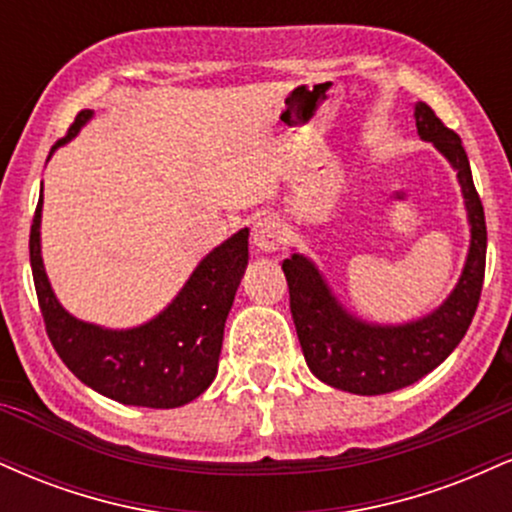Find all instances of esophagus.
Returning a JSON list of instances; mask_svg holds the SVG:
<instances>
[{"label":"esophagus","mask_w":512,"mask_h":512,"mask_svg":"<svg viewBox=\"0 0 512 512\" xmlns=\"http://www.w3.org/2000/svg\"><path fill=\"white\" fill-rule=\"evenodd\" d=\"M284 243V236H281L279 221L272 219V216H262V219L255 221L252 226V245L262 252H274L281 248Z\"/></svg>","instance_id":"1"}]
</instances>
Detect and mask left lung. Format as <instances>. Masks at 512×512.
Segmentation results:
<instances>
[{
    "mask_svg": "<svg viewBox=\"0 0 512 512\" xmlns=\"http://www.w3.org/2000/svg\"><path fill=\"white\" fill-rule=\"evenodd\" d=\"M414 117L421 139L436 144L457 170L472 226L467 264L448 301L436 313L409 325H368L344 313L313 262L303 255H291L281 264L289 281L291 315L308 368L322 383L354 395L402 390L440 366L472 325L484 286L486 219L467 151L457 132L445 127L431 105H416Z\"/></svg>",
    "mask_w": 512,
    "mask_h": 512,
    "instance_id": "1",
    "label": "left lung"
}]
</instances>
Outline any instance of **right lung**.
I'll return each instance as SVG.
<instances>
[{
    "label": "right lung",
    "instance_id": "add662e5",
    "mask_svg": "<svg viewBox=\"0 0 512 512\" xmlns=\"http://www.w3.org/2000/svg\"><path fill=\"white\" fill-rule=\"evenodd\" d=\"M91 115L81 110L52 151L69 142ZM40 207L43 197L28 240L31 269L45 330L64 366L81 383L132 407L173 409L202 395L216 378L223 325L248 264V228L211 250L156 320L113 332L76 320L57 303L40 257Z\"/></svg>",
    "mask_w": 512,
    "mask_h": 512
}]
</instances>
